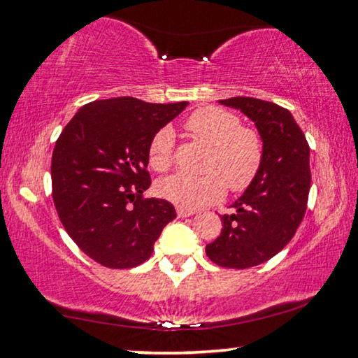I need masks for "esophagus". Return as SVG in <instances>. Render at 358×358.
Returning a JSON list of instances; mask_svg holds the SVG:
<instances>
[{"mask_svg": "<svg viewBox=\"0 0 358 358\" xmlns=\"http://www.w3.org/2000/svg\"><path fill=\"white\" fill-rule=\"evenodd\" d=\"M176 213H178V217H189V216H194V214H195V211L185 210V208H178Z\"/></svg>", "mask_w": 358, "mask_h": 358, "instance_id": "esophagus-1", "label": "esophagus"}]
</instances>
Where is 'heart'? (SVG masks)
Masks as SVG:
<instances>
[{"label": "heart", "instance_id": "heart-1", "mask_svg": "<svg viewBox=\"0 0 358 358\" xmlns=\"http://www.w3.org/2000/svg\"><path fill=\"white\" fill-rule=\"evenodd\" d=\"M185 129L205 144L211 153L205 162L206 174H176L158 182L163 198L185 210L213 205L229 190L245 192L255 182L264 162V144L259 131L243 126L238 115L221 107H201L187 118ZM176 139L171 128H162L148 142V164L157 173L171 169Z\"/></svg>", "mask_w": 358, "mask_h": 358}]
</instances>
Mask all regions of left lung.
Returning a JSON list of instances; mask_svg holds the SVG:
<instances>
[{
    "label": "left lung",
    "mask_w": 358,
    "mask_h": 358,
    "mask_svg": "<svg viewBox=\"0 0 358 358\" xmlns=\"http://www.w3.org/2000/svg\"><path fill=\"white\" fill-rule=\"evenodd\" d=\"M221 103L256 123L264 162L255 182L230 206L234 213L221 216V235L206 245V256L221 267L248 268L282 251L302 222L310 189V148L287 108L255 97Z\"/></svg>",
    "instance_id": "8db88e82"
}]
</instances>
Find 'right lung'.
<instances>
[{
  "label": "right lung",
  "mask_w": 358,
  "mask_h": 358,
  "mask_svg": "<svg viewBox=\"0 0 358 358\" xmlns=\"http://www.w3.org/2000/svg\"><path fill=\"white\" fill-rule=\"evenodd\" d=\"M189 102L148 103L115 97L86 103L52 152V200L76 246L108 268H131L152 256L176 217L166 200L145 198L152 136Z\"/></svg>",
  "instance_id": "1"
}]
</instances>
